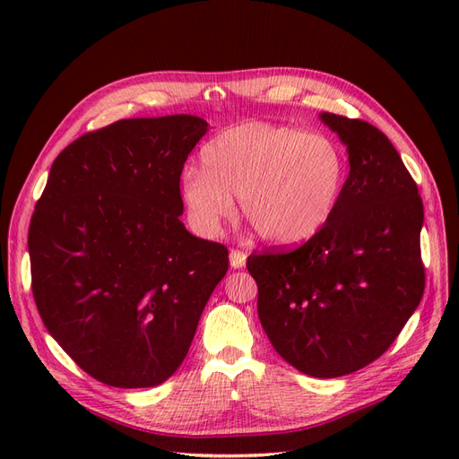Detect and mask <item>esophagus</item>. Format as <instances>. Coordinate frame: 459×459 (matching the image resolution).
I'll use <instances>...</instances> for the list:
<instances>
[{
  "label": "esophagus",
  "mask_w": 459,
  "mask_h": 459,
  "mask_svg": "<svg viewBox=\"0 0 459 459\" xmlns=\"http://www.w3.org/2000/svg\"><path fill=\"white\" fill-rule=\"evenodd\" d=\"M245 262H247V255L243 251H231L230 253V266L231 268L239 270V268L245 266Z\"/></svg>",
  "instance_id": "1"
}]
</instances>
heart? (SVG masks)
Listing matches in <instances>:
<instances>
[{
    "instance_id": "b5f03b06",
    "label": "heart",
    "mask_w": 459,
    "mask_h": 459,
    "mask_svg": "<svg viewBox=\"0 0 459 459\" xmlns=\"http://www.w3.org/2000/svg\"><path fill=\"white\" fill-rule=\"evenodd\" d=\"M203 169H186L179 197L193 231L212 238L239 211L264 241L307 243L325 228L341 199L346 159L322 134L245 122L220 132L201 152Z\"/></svg>"
}]
</instances>
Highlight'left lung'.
Here are the masks:
<instances>
[{
  "label": "left lung",
  "mask_w": 459,
  "mask_h": 459,
  "mask_svg": "<svg viewBox=\"0 0 459 459\" xmlns=\"http://www.w3.org/2000/svg\"><path fill=\"white\" fill-rule=\"evenodd\" d=\"M349 152L351 172L325 228L289 253H253L258 317L287 364L310 377L377 359L425 289L423 203L388 137L369 122L319 115Z\"/></svg>",
  "instance_id": "obj_1"
}]
</instances>
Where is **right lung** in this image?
<instances>
[{"mask_svg":"<svg viewBox=\"0 0 459 459\" xmlns=\"http://www.w3.org/2000/svg\"><path fill=\"white\" fill-rule=\"evenodd\" d=\"M206 132L191 115L90 132L55 159L36 203L29 253L41 322L105 385L172 377L228 272V248L179 220V176Z\"/></svg>","mask_w":459,"mask_h":459,"instance_id":"add662e5","label":"right lung"}]
</instances>
